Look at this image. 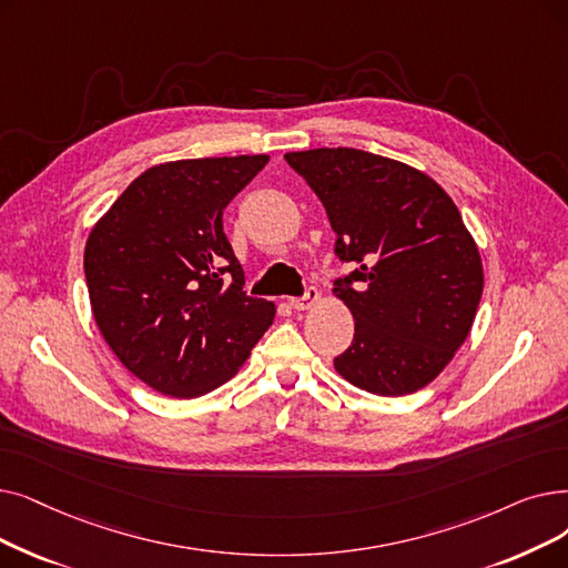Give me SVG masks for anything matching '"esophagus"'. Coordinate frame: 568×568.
I'll return each mask as SVG.
<instances>
[{
  "instance_id": "1",
  "label": "esophagus",
  "mask_w": 568,
  "mask_h": 568,
  "mask_svg": "<svg viewBox=\"0 0 568 568\" xmlns=\"http://www.w3.org/2000/svg\"><path fill=\"white\" fill-rule=\"evenodd\" d=\"M317 297H320L317 290H315V287H308L304 297H294V300H290V306H292L294 311H308V308L317 302Z\"/></svg>"
}]
</instances>
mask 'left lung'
I'll return each instance as SVG.
<instances>
[{"label":"left lung","instance_id":"8db88e82","mask_svg":"<svg viewBox=\"0 0 568 568\" xmlns=\"http://www.w3.org/2000/svg\"><path fill=\"white\" fill-rule=\"evenodd\" d=\"M323 202L336 255L351 262L334 294L355 317L338 376L381 397L429 385L471 332L483 262L464 220L434 179L357 148L287 153Z\"/></svg>","mask_w":568,"mask_h":568}]
</instances>
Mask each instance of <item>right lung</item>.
<instances>
[{
    "label": "right lung",
    "instance_id": "add662e5",
    "mask_svg": "<svg viewBox=\"0 0 568 568\" xmlns=\"http://www.w3.org/2000/svg\"><path fill=\"white\" fill-rule=\"evenodd\" d=\"M268 155L176 160L145 169L85 243L94 323L139 381L194 399L236 376L274 323L243 292L223 211Z\"/></svg>",
    "mask_w": 568,
    "mask_h": 568
}]
</instances>
